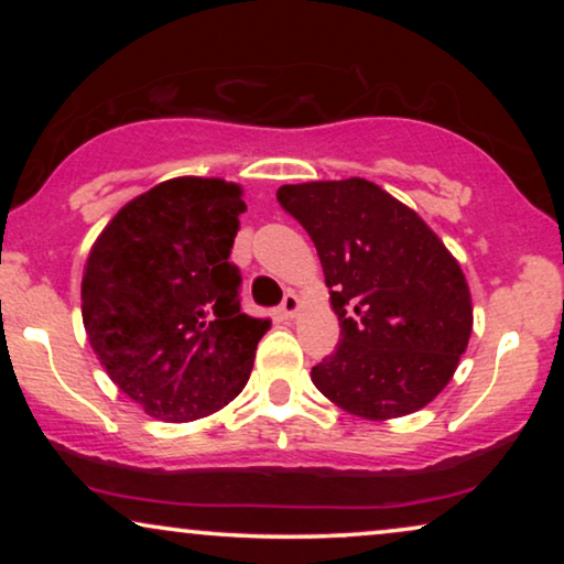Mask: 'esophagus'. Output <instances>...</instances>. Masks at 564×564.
Masks as SVG:
<instances>
[{"instance_id": "34e87169", "label": "esophagus", "mask_w": 564, "mask_h": 564, "mask_svg": "<svg viewBox=\"0 0 564 564\" xmlns=\"http://www.w3.org/2000/svg\"><path fill=\"white\" fill-rule=\"evenodd\" d=\"M297 307H300L297 295H295V292H288V295H284V300H282V305H280L284 318H292V315L297 313Z\"/></svg>"}]
</instances>
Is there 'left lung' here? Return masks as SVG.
<instances>
[{"label":"left lung","instance_id":"left-lung-1","mask_svg":"<svg viewBox=\"0 0 564 564\" xmlns=\"http://www.w3.org/2000/svg\"><path fill=\"white\" fill-rule=\"evenodd\" d=\"M276 203L318 251L341 338L313 367L359 419H400L452 380L473 330L465 274L411 207L367 180L284 184Z\"/></svg>","mask_w":564,"mask_h":564}]
</instances>
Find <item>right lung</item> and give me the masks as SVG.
<instances>
[{"mask_svg": "<svg viewBox=\"0 0 564 564\" xmlns=\"http://www.w3.org/2000/svg\"><path fill=\"white\" fill-rule=\"evenodd\" d=\"M241 187L180 176L135 197L91 246L82 318L112 382L153 419L184 423L249 382L269 321L241 307L230 259Z\"/></svg>", "mask_w": 564, "mask_h": 564, "instance_id": "1", "label": "right lung"}]
</instances>
